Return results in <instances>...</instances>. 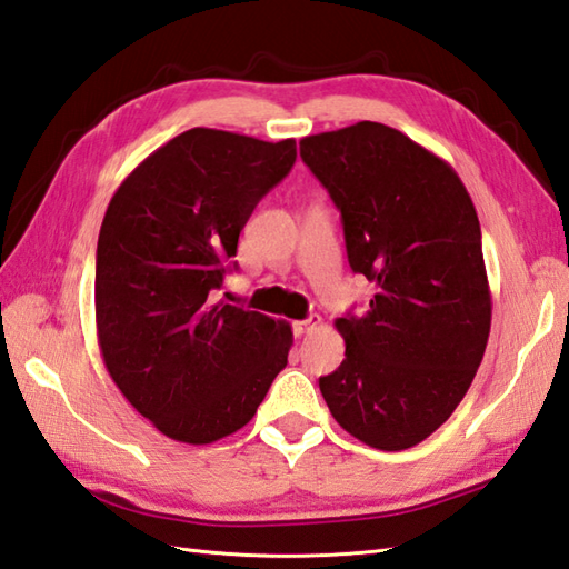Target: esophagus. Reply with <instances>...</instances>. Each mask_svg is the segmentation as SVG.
Returning a JSON list of instances; mask_svg holds the SVG:
<instances>
[{"instance_id": "esophagus-1", "label": "esophagus", "mask_w": 569, "mask_h": 569, "mask_svg": "<svg viewBox=\"0 0 569 569\" xmlns=\"http://www.w3.org/2000/svg\"><path fill=\"white\" fill-rule=\"evenodd\" d=\"M320 325H322V317L320 315H310V317H306V320L293 322V329H296V335L300 337V335L312 332V329H317Z\"/></svg>"}]
</instances>
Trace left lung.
I'll list each match as a JSON object with an SVG mask.
<instances>
[{
    "label": "left lung",
    "mask_w": 569,
    "mask_h": 569,
    "mask_svg": "<svg viewBox=\"0 0 569 569\" xmlns=\"http://www.w3.org/2000/svg\"><path fill=\"white\" fill-rule=\"evenodd\" d=\"M300 157L339 208L351 269L376 283L363 315L335 322L347 359L322 398L366 446L405 451L453 415L485 356L478 213L456 169L390 126L308 136Z\"/></svg>",
    "instance_id": "8db88e82"
}]
</instances>
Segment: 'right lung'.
Returning a JSON list of instances; mask_svg holds the SVG:
<instances>
[{
	"label": "right lung",
	"mask_w": 569,
	"mask_h": 569,
	"mask_svg": "<svg viewBox=\"0 0 569 569\" xmlns=\"http://www.w3.org/2000/svg\"><path fill=\"white\" fill-rule=\"evenodd\" d=\"M296 140L191 128L130 171L97 244V337L123 398L157 431L203 446L242 429L288 363L286 320L213 302L257 203Z\"/></svg>",
	"instance_id": "1"
}]
</instances>
